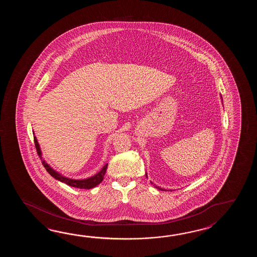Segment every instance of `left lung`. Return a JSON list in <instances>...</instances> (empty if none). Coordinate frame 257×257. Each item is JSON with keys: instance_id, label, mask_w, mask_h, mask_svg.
<instances>
[{"instance_id": "obj_1", "label": "left lung", "mask_w": 257, "mask_h": 257, "mask_svg": "<svg viewBox=\"0 0 257 257\" xmlns=\"http://www.w3.org/2000/svg\"><path fill=\"white\" fill-rule=\"evenodd\" d=\"M220 97L222 98V96H220ZM146 176H147V174H146ZM155 187H156V188H158L159 190H164L163 188H161V187H159V186H155Z\"/></svg>"}]
</instances>
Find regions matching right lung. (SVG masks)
<instances>
[{
    "label": "right lung",
    "mask_w": 257,
    "mask_h": 257,
    "mask_svg": "<svg viewBox=\"0 0 257 257\" xmlns=\"http://www.w3.org/2000/svg\"><path fill=\"white\" fill-rule=\"evenodd\" d=\"M34 142H35V146L37 149V152L38 154L39 155L40 159L42 160V164L45 167V169L47 170V172L49 173V175H51L52 177H54L55 179L60 181L62 183H65L66 185L68 186H72V187H77V188H81V189H90V188H93L94 186L99 185L103 179H104V175L106 172V168H107V165L106 164L104 165V167L102 168V170L99 172L98 174H96L95 175H93L90 178L87 179H83V180H74V179H70V178H67L65 176L60 175L58 172H56L54 169H52L49 164H47L45 161H44L42 157H41V151H40V148H39V142L37 141V138L34 137Z\"/></svg>",
    "instance_id": "obj_1"
}]
</instances>
